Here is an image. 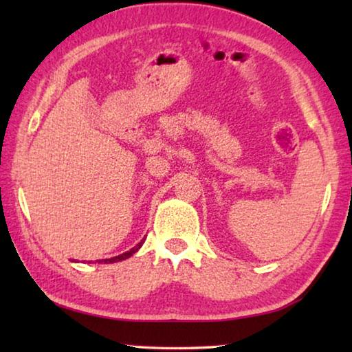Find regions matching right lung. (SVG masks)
Wrapping results in <instances>:
<instances>
[{"instance_id":"obj_1","label":"right lung","mask_w":352,"mask_h":352,"mask_svg":"<svg viewBox=\"0 0 352 352\" xmlns=\"http://www.w3.org/2000/svg\"><path fill=\"white\" fill-rule=\"evenodd\" d=\"M144 239H146V237H144ZM144 239H142L138 243V245H135L132 250H130V252H126V253H122V254H119V256H115V258H110V259H102L100 262H105V264H111V262H119V261H124V259L130 258V256L138 252V250L142 247V243H144Z\"/></svg>"}]
</instances>
